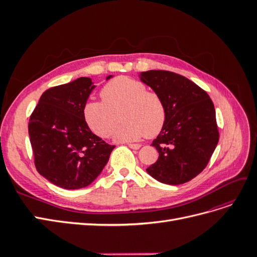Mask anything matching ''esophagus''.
Here are the masks:
<instances>
[{
  "label": "esophagus",
  "mask_w": 257,
  "mask_h": 257,
  "mask_svg": "<svg viewBox=\"0 0 257 257\" xmlns=\"http://www.w3.org/2000/svg\"><path fill=\"white\" fill-rule=\"evenodd\" d=\"M128 147L132 148V149L137 150V149H139V148L142 147V145H139V144H128Z\"/></svg>",
  "instance_id": "34e87169"
}]
</instances>
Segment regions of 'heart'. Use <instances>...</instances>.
Listing matches in <instances>:
<instances>
[{"label": "heart", "mask_w": 257, "mask_h": 257, "mask_svg": "<svg viewBox=\"0 0 257 257\" xmlns=\"http://www.w3.org/2000/svg\"><path fill=\"white\" fill-rule=\"evenodd\" d=\"M99 96L102 102H88L83 107L85 122L99 137L107 138L112 134L118 113L123 121L114 131L118 141L151 138L164 126V100L157 92L148 90L142 81L126 76L116 77L104 85Z\"/></svg>", "instance_id": "b5f03b06"}]
</instances>
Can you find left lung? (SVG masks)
<instances>
[{
    "label": "left lung",
    "instance_id": "1",
    "mask_svg": "<svg viewBox=\"0 0 257 257\" xmlns=\"http://www.w3.org/2000/svg\"><path fill=\"white\" fill-rule=\"evenodd\" d=\"M142 80L166 107L165 124L152 143L159 159L147 172L165 184L188 182L206 168L219 142L212 100L196 83L173 72H143Z\"/></svg>",
    "mask_w": 257,
    "mask_h": 257
}]
</instances>
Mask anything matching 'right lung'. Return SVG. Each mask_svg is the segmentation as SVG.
I'll return each instance as SVG.
<instances>
[{
	"label": "right lung",
	"mask_w": 257,
	"mask_h": 257,
	"mask_svg": "<svg viewBox=\"0 0 257 257\" xmlns=\"http://www.w3.org/2000/svg\"><path fill=\"white\" fill-rule=\"evenodd\" d=\"M93 89L90 78L80 77L46 90L29 120L36 170L66 190L94 181L115 147L93 134L84 120L83 107Z\"/></svg>",
	"instance_id": "add662e5"
}]
</instances>
